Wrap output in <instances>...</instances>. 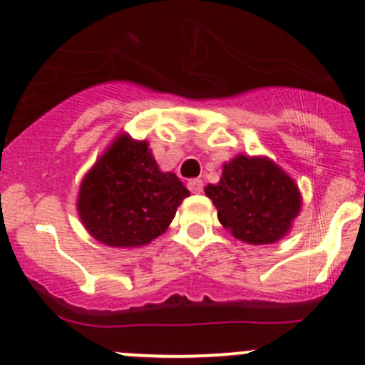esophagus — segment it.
Returning <instances> with one entry per match:
<instances>
[{
    "mask_svg": "<svg viewBox=\"0 0 365 365\" xmlns=\"http://www.w3.org/2000/svg\"><path fill=\"white\" fill-rule=\"evenodd\" d=\"M187 187H189L190 192H194V194L203 192V182H201L200 178H192V180H189V182H187Z\"/></svg>",
    "mask_w": 365,
    "mask_h": 365,
    "instance_id": "34e87169",
    "label": "esophagus"
}]
</instances>
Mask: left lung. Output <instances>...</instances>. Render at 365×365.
Returning a JSON list of instances; mask_svg holds the SVG:
<instances>
[{"label":"left lung","instance_id":"8db88e82","mask_svg":"<svg viewBox=\"0 0 365 365\" xmlns=\"http://www.w3.org/2000/svg\"><path fill=\"white\" fill-rule=\"evenodd\" d=\"M219 220L235 238L252 245L274 244L300 212V194L274 162L238 155L224 164L217 185L205 189Z\"/></svg>","mask_w":365,"mask_h":365}]
</instances>
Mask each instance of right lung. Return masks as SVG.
<instances>
[{
	"instance_id": "1",
	"label": "right lung",
	"mask_w": 365,
	"mask_h": 365,
	"mask_svg": "<svg viewBox=\"0 0 365 365\" xmlns=\"http://www.w3.org/2000/svg\"><path fill=\"white\" fill-rule=\"evenodd\" d=\"M189 196L175 173H162L148 143L121 135L81 183L84 227L111 247H139L165 231Z\"/></svg>"
}]
</instances>
